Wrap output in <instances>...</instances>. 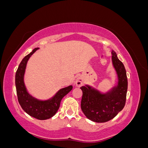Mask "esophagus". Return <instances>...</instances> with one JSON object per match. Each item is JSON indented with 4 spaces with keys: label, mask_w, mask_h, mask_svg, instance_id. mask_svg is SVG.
I'll use <instances>...</instances> for the list:
<instances>
[{
    "label": "esophagus",
    "mask_w": 148,
    "mask_h": 148,
    "mask_svg": "<svg viewBox=\"0 0 148 148\" xmlns=\"http://www.w3.org/2000/svg\"><path fill=\"white\" fill-rule=\"evenodd\" d=\"M75 84H76V86L80 87L84 84V80L83 78L81 76H79L77 77L76 82H75Z\"/></svg>",
    "instance_id": "34e87169"
}]
</instances>
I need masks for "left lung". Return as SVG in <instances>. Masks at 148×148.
Returning <instances> with one entry per match:
<instances>
[{
	"mask_svg": "<svg viewBox=\"0 0 148 148\" xmlns=\"http://www.w3.org/2000/svg\"><path fill=\"white\" fill-rule=\"evenodd\" d=\"M112 64L118 76V84L106 93L85 85L82 86L81 109L86 118L98 123L106 122L113 119L123 107L126 100L127 79L123 63L116 53L112 51Z\"/></svg>",
	"mask_w": 148,
	"mask_h": 148,
	"instance_id": "obj_1",
	"label": "left lung"
}]
</instances>
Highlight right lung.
<instances>
[{
  "label": "right lung",
  "instance_id": "1",
  "mask_svg": "<svg viewBox=\"0 0 148 148\" xmlns=\"http://www.w3.org/2000/svg\"><path fill=\"white\" fill-rule=\"evenodd\" d=\"M38 49L39 48H34L20 63L15 76V84L18 100L24 111L33 118L45 120L52 118L56 114L60 107L62 99L71 91L72 86L62 88L51 98L46 100H38L28 93L24 82V76L28 60Z\"/></svg>",
  "mask_w": 148,
  "mask_h": 148
}]
</instances>
